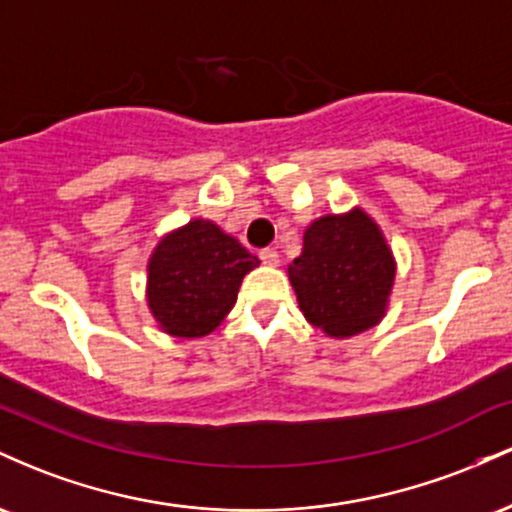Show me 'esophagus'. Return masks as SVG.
I'll use <instances>...</instances> for the list:
<instances>
[{
	"label": "esophagus",
	"mask_w": 512,
	"mask_h": 512,
	"mask_svg": "<svg viewBox=\"0 0 512 512\" xmlns=\"http://www.w3.org/2000/svg\"><path fill=\"white\" fill-rule=\"evenodd\" d=\"M260 260L262 264H267V267H276V264H279V252L272 248H264L260 250Z\"/></svg>",
	"instance_id": "esophagus-1"
}]
</instances>
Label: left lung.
<instances>
[{
	"label": "left lung",
	"instance_id": "8db88e82",
	"mask_svg": "<svg viewBox=\"0 0 512 512\" xmlns=\"http://www.w3.org/2000/svg\"><path fill=\"white\" fill-rule=\"evenodd\" d=\"M395 274L383 231L361 207L315 219L303 233L301 255L289 264L305 320L334 339H349L383 320Z\"/></svg>",
	"mask_w": 512,
	"mask_h": 512
}]
</instances>
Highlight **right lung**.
<instances>
[{
    "label": "right lung",
    "instance_id": "obj_1",
    "mask_svg": "<svg viewBox=\"0 0 512 512\" xmlns=\"http://www.w3.org/2000/svg\"><path fill=\"white\" fill-rule=\"evenodd\" d=\"M260 264L238 238L192 219L158 240L146 264V303L163 332L207 337L236 305L243 276Z\"/></svg>",
    "mask_w": 512,
    "mask_h": 512
}]
</instances>
